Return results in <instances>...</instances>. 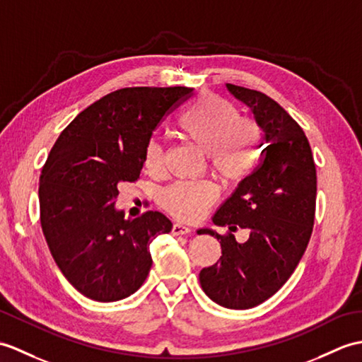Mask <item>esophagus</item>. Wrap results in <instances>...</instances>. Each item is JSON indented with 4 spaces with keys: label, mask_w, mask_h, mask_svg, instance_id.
<instances>
[{
    "label": "esophagus",
    "mask_w": 362,
    "mask_h": 362,
    "mask_svg": "<svg viewBox=\"0 0 362 362\" xmlns=\"http://www.w3.org/2000/svg\"><path fill=\"white\" fill-rule=\"evenodd\" d=\"M188 233H191L189 226L182 225V223H174L173 225V230H171L173 236H183V234H188Z\"/></svg>",
    "instance_id": "obj_1"
}]
</instances>
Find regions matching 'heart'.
<instances>
[{"label":"heart","mask_w":362,"mask_h":362,"mask_svg":"<svg viewBox=\"0 0 362 362\" xmlns=\"http://www.w3.org/2000/svg\"><path fill=\"white\" fill-rule=\"evenodd\" d=\"M182 136L209 156L213 170L228 182H242L257 163V126L243 119L239 109L221 95L204 94L177 122ZM163 148L151 140L145 149V166L158 171L163 165ZM219 196L213 182H180L166 188L162 204L182 221H197Z\"/></svg>","instance_id":"1"}]
</instances>
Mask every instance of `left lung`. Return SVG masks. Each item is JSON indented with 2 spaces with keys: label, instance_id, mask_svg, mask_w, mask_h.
Masks as SVG:
<instances>
[{
  "label": "left lung",
  "instance_id": "left-lung-1",
  "mask_svg": "<svg viewBox=\"0 0 362 362\" xmlns=\"http://www.w3.org/2000/svg\"><path fill=\"white\" fill-rule=\"evenodd\" d=\"M226 89L245 103L264 131L262 162L243 179L217 209L213 222L228 226L221 236L219 262L199 274L202 290L226 308H253L272 298L295 272L313 231L316 166L300 126L273 98L259 90L226 83ZM250 230L239 244L231 230Z\"/></svg>",
  "mask_w": 362,
  "mask_h": 362
}]
</instances>
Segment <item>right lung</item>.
<instances>
[{
  "label": "right lung",
  "mask_w": 362,
  "mask_h": 362,
  "mask_svg": "<svg viewBox=\"0 0 362 362\" xmlns=\"http://www.w3.org/2000/svg\"><path fill=\"white\" fill-rule=\"evenodd\" d=\"M191 88H124L66 126L40 175V221L58 268L81 295L114 302L136 293L153 265L149 243L170 233L158 211L124 219L119 185L136 182L157 124Z\"/></svg>",
  "instance_id": "obj_1"
}]
</instances>
